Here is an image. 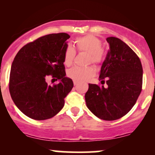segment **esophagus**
<instances>
[{
	"label": "esophagus",
	"mask_w": 155,
	"mask_h": 155,
	"mask_svg": "<svg viewBox=\"0 0 155 155\" xmlns=\"http://www.w3.org/2000/svg\"><path fill=\"white\" fill-rule=\"evenodd\" d=\"M74 84L75 85V86H76V85H77V84H78V81H74Z\"/></svg>",
	"instance_id": "esophagus-1"
}]
</instances>
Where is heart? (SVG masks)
Wrapping results in <instances>:
<instances>
[{"label":"heart","instance_id":"obj_1","mask_svg":"<svg viewBox=\"0 0 155 155\" xmlns=\"http://www.w3.org/2000/svg\"><path fill=\"white\" fill-rule=\"evenodd\" d=\"M75 44L79 51L88 54V62L94 64H100L104 60L106 52L102 47V43L99 38L92 35L79 37L75 40ZM76 51L71 46H68L64 52V63L67 66L72 65L75 58ZM95 70L93 67L73 68L68 72V76L76 81H87L95 76Z\"/></svg>","mask_w":155,"mask_h":155}]
</instances>
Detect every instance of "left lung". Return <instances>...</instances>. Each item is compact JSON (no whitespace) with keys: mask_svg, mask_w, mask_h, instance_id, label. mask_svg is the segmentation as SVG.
Returning a JSON list of instances; mask_svg holds the SVG:
<instances>
[{"mask_svg":"<svg viewBox=\"0 0 155 155\" xmlns=\"http://www.w3.org/2000/svg\"><path fill=\"white\" fill-rule=\"evenodd\" d=\"M109 44L101 68L99 80H106L107 87L89 84L85 94L90 111L101 120H118L130 111L142 88L143 68L138 57L124 41L108 37Z\"/></svg>","mask_w":155,"mask_h":155,"instance_id":"left-lung-1","label":"left lung"}]
</instances>
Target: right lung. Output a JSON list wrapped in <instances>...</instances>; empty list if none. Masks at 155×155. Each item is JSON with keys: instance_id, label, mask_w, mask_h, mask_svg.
I'll use <instances>...</instances> for the list:
<instances>
[{"instance_id": "1", "label": "right lung", "mask_w": 155, "mask_h": 155, "mask_svg": "<svg viewBox=\"0 0 155 155\" xmlns=\"http://www.w3.org/2000/svg\"><path fill=\"white\" fill-rule=\"evenodd\" d=\"M70 35L52 33L26 44L18 51L11 68L9 92L15 104L30 118L44 120L63 108L65 97L74 87L65 76L64 52ZM51 75L59 79L53 86L45 79Z\"/></svg>"}]
</instances>
